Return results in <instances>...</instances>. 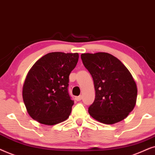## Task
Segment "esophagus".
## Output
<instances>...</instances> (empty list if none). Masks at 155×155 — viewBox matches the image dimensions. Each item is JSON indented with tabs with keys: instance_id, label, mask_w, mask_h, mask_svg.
<instances>
[{
	"instance_id": "obj_1",
	"label": "esophagus",
	"mask_w": 155,
	"mask_h": 155,
	"mask_svg": "<svg viewBox=\"0 0 155 155\" xmlns=\"http://www.w3.org/2000/svg\"><path fill=\"white\" fill-rule=\"evenodd\" d=\"M82 98H83V96H76L75 98H76V100L77 101H79L81 100Z\"/></svg>"
}]
</instances>
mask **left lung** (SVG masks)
Here are the masks:
<instances>
[{
    "mask_svg": "<svg viewBox=\"0 0 155 155\" xmlns=\"http://www.w3.org/2000/svg\"><path fill=\"white\" fill-rule=\"evenodd\" d=\"M81 57L96 91L94 101L88 108L91 116L108 125L124 120L137 101V85L130 72L110 54L85 53Z\"/></svg>",
    "mask_w": 155,
    "mask_h": 155,
    "instance_id": "8db88e82",
    "label": "left lung"
}]
</instances>
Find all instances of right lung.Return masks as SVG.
Wrapping results in <instances>:
<instances>
[{
  "label": "right lung",
  "instance_id": "right-lung-1",
  "mask_svg": "<svg viewBox=\"0 0 155 155\" xmlns=\"http://www.w3.org/2000/svg\"><path fill=\"white\" fill-rule=\"evenodd\" d=\"M79 60L78 53L51 52L38 59L28 71L22 98L32 119L47 125L69 117L74 101L68 92L69 76Z\"/></svg>",
  "mask_w": 155,
  "mask_h": 155
}]
</instances>
